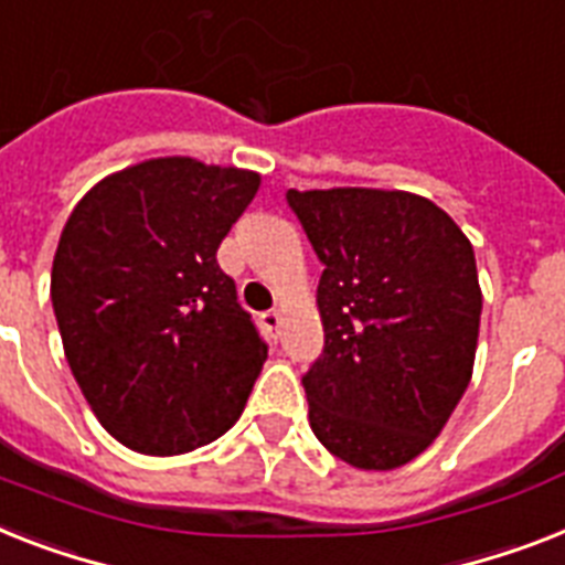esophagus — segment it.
Masks as SVG:
<instances>
[{
  "mask_svg": "<svg viewBox=\"0 0 565 565\" xmlns=\"http://www.w3.org/2000/svg\"><path fill=\"white\" fill-rule=\"evenodd\" d=\"M260 322H264V328H267L273 337L281 333V313H278V310H267V313L260 316Z\"/></svg>",
  "mask_w": 565,
  "mask_h": 565,
  "instance_id": "34e87169",
  "label": "esophagus"
}]
</instances>
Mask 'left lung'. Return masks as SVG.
Returning a JSON list of instances; mask_svg holds the SVG:
<instances>
[{
    "label": "left lung",
    "instance_id": "left-lung-1",
    "mask_svg": "<svg viewBox=\"0 0 565 565\" xmlns=\"http://www.w3.org/2000/svg\"><path fill=\"white\" fill-rule=\"evenodd\" d=\"M287 205L324 267V348L301 377L310 429L360 470L406 465L441 433L473 374V246L447 211L406 191H287Z\"/></svg>",
    "mask_w": 565,
    "mask_h": 565
}]
</instances>
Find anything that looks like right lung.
Returning <instances> with one entry per match:
<instances>
[{
    "mask_svg": "<svg viewBox=\"0 0 565 565\" xmlns=\"http://www.w3.org/2000/svg\"><path fill=\"white\" fill-rule=\"evenodd\" d=\"M260 177L168 156L92 188L57 243L68 369L124 447L179 456L226 433L267 362L217 249Z\"/></svg>",
    "mask_w": 565,
    "mask_h": 565,
    "instance_id": "right-lung-1",
    "label": "right lung"
}]
</instances>
